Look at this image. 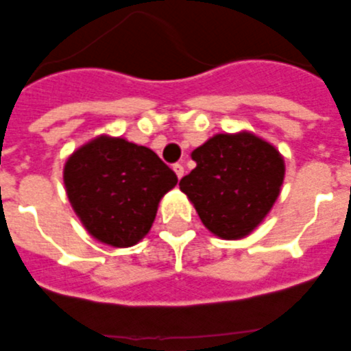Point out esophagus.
Masks as SVG:
<instances>
[{
	"instance_id": "esophagus-1",
	"label": "esophagus",
	"mask_w": 351,
	"mask_h": 351,
	"mask_svg": "<svg viewBox=\"0 0 351 351\" xmlns=\"http://www.w3.org/2000/svg\"><path fill=\"white\" fill-rule=\"evenodd\" d=\"M173 171H175L178 178H182V176H184V165H182V164H175V165H173Z\"/></svg>"
}]
</instances>
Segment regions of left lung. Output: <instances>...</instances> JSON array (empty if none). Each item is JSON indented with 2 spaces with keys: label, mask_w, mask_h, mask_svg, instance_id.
Returning <instances> with one entry per match:
<instances>
[{
  "label": "left lung",
  "mask_w": 351,
  "mask_h": 351,
  "mask_svg": "<svg viewBox=\"0 0 351 351\" xmlns=\"http://www.w3.org/2000/svg\"><path fill=\"white\" fill-rule=\"evenodd\" d=\"M197 162L180 180L182 193L211 234L243 239L269 215L282 191L285 160L254 132L215 134L191 152Z\"/></svg>",
  "instance_id": "8db88e82"
}]
</instances>
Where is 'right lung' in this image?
Returning <instances> with one entry per match:
<instances>
[{
	"label": "right lung",
	"mask_w": 351,
	"mask_h": 351,
	"mask_svg": "<svg viewBox=\"0 0 351 351\" xmlns=\"http://www.w3.org/2000/svg\"><path fill=\"white\" fill-rule=\"evenodd\" d=\"M69 204L82 226L103 245L134 247L151 230L160 200L176 175L149 147L99 134L64 164Z\"/></svg>",
	"instance_id": "obj_1"
}]
</instances>
